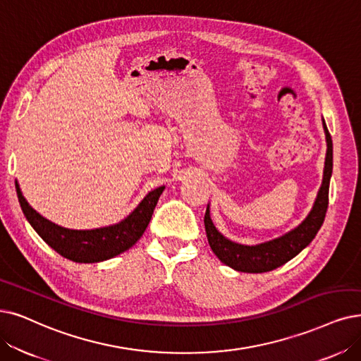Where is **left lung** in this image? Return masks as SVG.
<instances>
[{
    "label": "left lung",
    "mask_w": 361,
    "mask_h": 361,
    "mask_svg": "<svg viewBox=\"0 0 361 361\" xmlns=\"http://www.w3.org/2000/svg\"><path fill=\"white\" fill-rule=\"evenodd\" d=\"M323 127L327 140V152L324 161V175L322 188L317 194V200L312 210L307 216V219L290 233L284 234L272 241H267L256 246H243L225 238L218 229L214 228L209 207L204 214V226L210 247L213 253L221 259V262L241 272H267L272 271L283 264L289 262L299 252L304 250L312 241L315 234L323 225L324 216L329 204V183L334 169V147H331V137L323 120Z\"/></svg>",
    "instance_id": "left-lung-1"
}]
</instances>
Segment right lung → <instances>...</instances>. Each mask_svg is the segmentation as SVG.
<instances>
[{"mask_svg": "<svg viewBox=\"0 0 361 361\" xmlns=\"http://www.w3.org/2000/svg\"><path fill=\"white\" fill-rule=\"evenodd\" d=\"M163 191L164 186L151 191L142 200V203L133 210V213L117 225L90 231H77L62 228L42 218L39 213L27 204L16 182V192L20 207L27 222L37 231V234L63 257L69 259V261L84 264L106 261V259L130 249L145 233L158 203V198H160Z\"/></svg>", "mask_w": 361, "mask_h": 361, "instance_id": "right-lung-1", "label": "right lung"}]
</instances>
